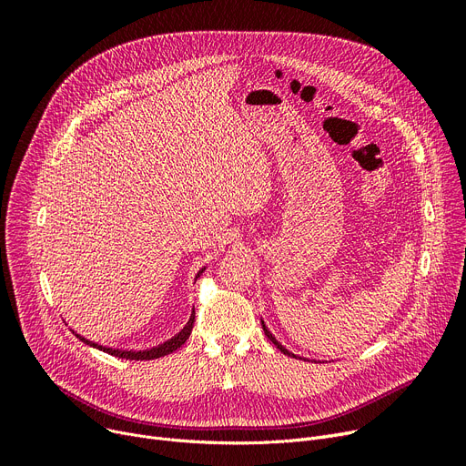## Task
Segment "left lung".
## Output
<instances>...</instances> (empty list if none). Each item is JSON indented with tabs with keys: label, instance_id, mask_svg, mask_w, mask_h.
<instances>
[{
	"label": "left lung",
	"instance_id": "1",
	"mask_svg": "<svg viewBox=\"0 0 466 466\" xmlns=\"http://www.w3.org/2000/svg\"><path fill=\"white\" fill-rule=\"evenodd\" d=\"M260 323H262V330H264V334L268 336V339H270L272 344H274V346H276L283 355H289V357H292V359H302V360H308V359H304V357H299V355H295V353H290L287 348H283V346H281V341H278V339H276V336H274L270 330H268V327H266V323H264L262 319H260ZM313 362H315V360H313Z\"/></svg>",
	"mask_w": 466,
	"mask_h": 466
}]
</instances>
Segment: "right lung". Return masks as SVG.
Segmentation results:
<instances>
[{
  "label": "right lung",
  "mask_w": 466,
  "mask_h": 466,
  "mask_svg": "<svg viewBox=\"0 0 466 466\" xmlns=\"http://www.w3.org/2000/svg\"><path fill=\"white\" fill-rule=\"evenodd\" d=\"M204 270H206V266L202 268V270H200L198 274H196V278H200ZM192 327H194V309H192V313H190V317H188L187 325H185L176 336H171L169 339H166V341H162V344H158V346H155V348H149V350H118V348H107V346H102V344H96V341H92V339H86L85 336L77 334L73 329H71V332L76 334L81 341H85L86 346L100 350V351H104V353H109V355H113V357H118V359H132V360H151V359H160V357H164V355H169V353H174L176 350H179V348L185 344V341L188 339V336H190V332H192Z\"/></svg>",
  "instance_id": "add662e5"
}]
</instances>
